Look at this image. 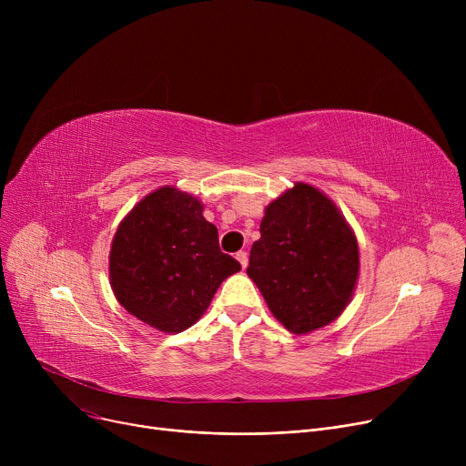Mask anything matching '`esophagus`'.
I'll return each mask as SVG.
<instances>
[{
	"mask_svg": "<svg viewBox=\"0 0 466 466\" xmlns=\"http://www.w3.org/2000/svg\"><path fill=\"white\" fill-rule=\"evenodd\" d=\"M236 260L239 262V266L243 268V270H246V268H248V253L246 251H239V253H236Z\"/></svg>",
	"mask_w": 466,
	"mask_h": 466,
	"instance_id": "esophagus-1",
	"label": "esophagus"
}]
</instances>
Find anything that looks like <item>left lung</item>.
<instances>
[{"mask_svg": "<svg viewBox=\"0 0 466 466\" xmlns=\"http://www.w3.org/2000/svg\"><path fill=\"white\" fill-rule=\"evenodd\" d=\"M359 268L357 236L319 188L295 183L266 206L248 276L289 332L309 334L338 319Z\"/></svg>", "mask_w": 466, "mask_h": 466, "instance_id": "obj_1", "label": "left lung"}]
</instances>
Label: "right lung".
Returning a JSON list of instances; mask_svg holds the SVG:
<instances>
[{"label":"right lung","instance_id":"right-lung-1","mask_svg":"<svg viewBox=\"0 0 466 466\" xmlns=\"http://www.w3.org/2000/svg\"><path fill=\"white\" fill-rule=\"evenodd\" d=\"M241 270L218 249L204 204L177 187H160L120 220L109 251V283L118 304L160 332L192 327L218 285Z\"/></svg>","mask_w":466,"mask_h":466}]
</instances>
